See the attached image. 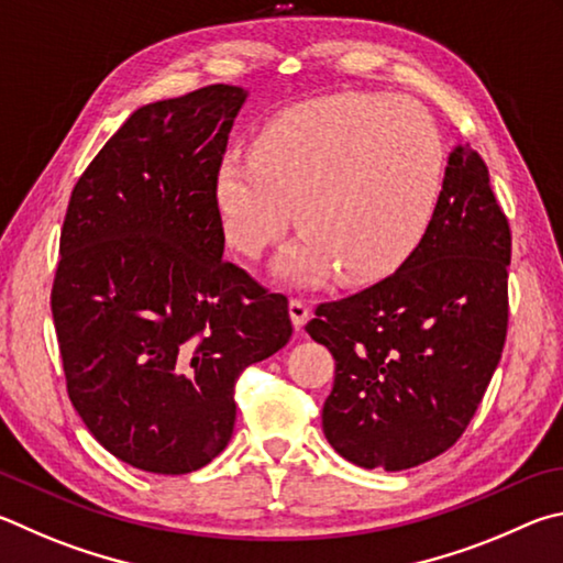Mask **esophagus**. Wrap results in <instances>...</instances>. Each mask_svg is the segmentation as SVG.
Masks as SVG:
<instances>
[{"label": "esophagus", "instance_id": "34e87169", "mask_svg": "<svg viewBox=\"0 0 563 563\" xmlns=\"http://www.w3.org/2000/svg\"><path fill=\"white\" fill-rule=\"evenodd\" d=\"M289 313H291V321H294V329H303V323L309 321V303L299 299V297H291L289 299Z\"/></svg>", "mask_w": 563, "mask_h": 563}]
</instances>
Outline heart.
Segmentation results:
<instances>
[{
	"label": "heart",
	"mask_w": 563,
	"mask_h": 563,
	"mask_svg": "<svg viewBox=\"0 0 563 563\" xmlns=\"http://www.w3.org/2000/svg\"><path fill=\"white\" fill-rule=\"evenodd\" d=\"M442 145L432 118L408 98L349 93L294 108L232 151L214 175L222 230L242 256L303 232L284 272L317 284L383 279L408 260L435 212Z\"/></svg>",
	"instance_id": "obj_1"
}]
</instances>
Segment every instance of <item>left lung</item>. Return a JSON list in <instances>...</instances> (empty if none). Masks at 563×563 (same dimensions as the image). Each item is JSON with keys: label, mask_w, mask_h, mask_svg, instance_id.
<instances>
[{"label": "left lung", "mask_w": 563, "mask_h": 563, "mask_svg": "<svg viewBox=\"0 0 563 563\" xmlns=\"http://www.w3.org/2000/svg\"><path fill=\"white\" fill-rule=\"evenodd\" d=\"M511 230L470 143L450 153L426 234L398 272L317 307L336 358L323 435L341 457L398 472L455 445L495 376L509 323Z\"/></svg>", "instance_id": "8db88e82"}]
</instances>
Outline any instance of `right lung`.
Here are the masks:
<instances>
[{
    "label": "right lung",
    "mask_w": 563,
    "mask_h": 563,
    "mask_svg": "<svg viewBox=\"0 0 563 563\" xmlns=\"http://www.w3.org/2000/svg\"><path fill=\"white\" fill-rule=\"evenodd\" d=\"M244 91L137 108L74 185L52 313L66 390L137 470L185 475L234 430L242 371L291 339L289 299L222 260L214 175Z\"/></svg>",
    "instance_id": "obj_1"
}]
</instances>
